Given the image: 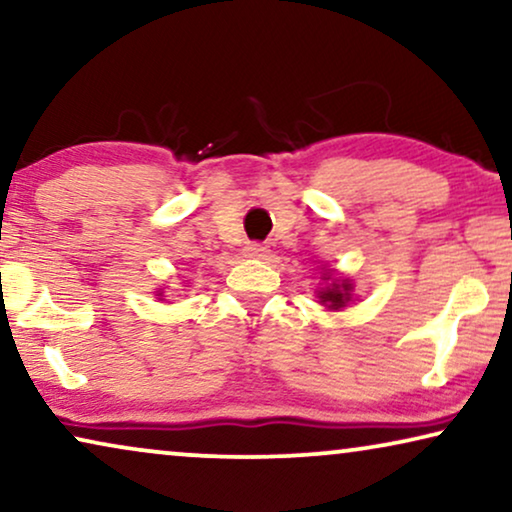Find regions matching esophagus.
Listing matches in <instances>:
<instances>
[{"instance_id":"1","label":"esophagus","mask_w":512,"mask_h":512,"mask_svg":"<svg viewBox=\"0 0 512 512\" xmlns=\"http://www.w3.org/2000/svg\"><path fill=\"white\" fill-rule=\"evenodd\" d=\"M268 251L270 249L261 242H249L247 247H244V256H247V258H265V256H268Z\"/></svg>"}]
</instances>
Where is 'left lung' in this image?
Listing matches in <instances>:
<instances>
[{
	"label": "left lung",
	"mask_w": 512,
	"mask_h": 512,
	"mask_svg": "<svg viewBox=\"0 0 512 512\" xmlns=\"http://www.w3.org/2000/svg\"><path fill=\"white\" fill-rule=\"evenodd\" d=\"M324 282H328V284L321 291H317V298L321 305L328 307V310H342V307H347L349 300L354 298L352 296V291H354L352 279H338L331 270H326Z\"/></svg>",
	"instance_id": "8db88e82"
}]
</instances>
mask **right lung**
<instances>
[{"instance_id":"obj_1","label":"right lung","mask_w":512,"mask_h":512,"mask_svg":"<svg viewBox=\"0 0 512 512\" xmlns=\"http://www.w3.org/2000/svg\"><path fill=\"white\" fill-rule=\"evenodd\" d=\"M158 296H160V293H158Z\"/></svg>"}]
</instances>
